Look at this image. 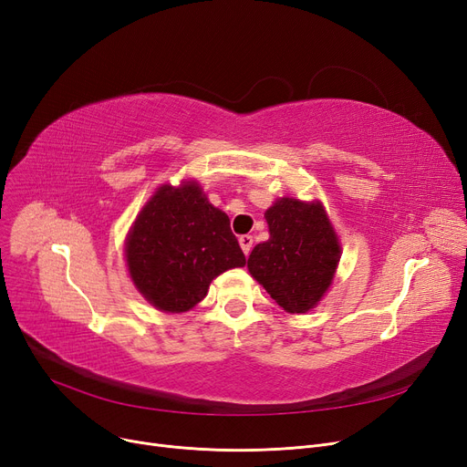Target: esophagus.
Listing matches in <instances>:
<instances>
[{
  "label": "esophagus",
  "instance_id": "esophagus-1",
  "mask_svg": "<svg viewBox=\"0 0 467 467\" xmlns=\"http://www.w3.org/2000/svg\"><path fill=\"white\" fill-rule=\"evenodd\" d=\"M238 242H240V248H242V252L246 254V255H250L252 246H254V238H252L250 234H242V236L238 238Z\"/></svg>",
  "mask_w": 467,
  "mask_h": 467
}]
</instances>
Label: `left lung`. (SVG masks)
<instances>
[{
	"mask_svg": "<svg viewBox=\"0 0 467 467\" xmlns=\"http://www.w3.org/2000/svg\"><path fill=\"white\" fill-rule=\"evenodd\" d=\"M271 238L252 250L248 268L285 312L314 308L333 282L338 238L322 202L278 199L265 212Z\"/></svg>",
	"mask_w": 467,
	"mask_h": 467,
	"instance_id": "obj_1",
	"label": "left lung"
}]
</instances>
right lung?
Here are the masks:
<instances>
[{
	"mask_svg": "<svg viewBox=\"0 0 467 467\" xmlns=\"http://www.w3.org/2000/svg\"><path fill=\"white\" fill-rule=\"evenodd\" d=\"M125 255L138 291L171 314L191 310L215 276L246 265L227 213L196 182L155 191L127 236Z\"/></svg>",
	"mask_w": 467,
	"mask_h": 467,
	"instance_id": "1",
	"label": "right lung"
}]
</instances>
